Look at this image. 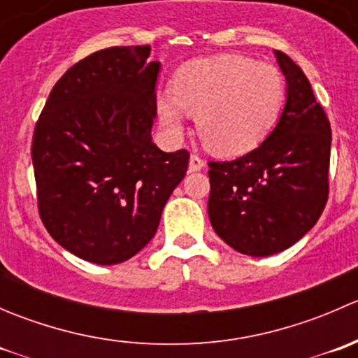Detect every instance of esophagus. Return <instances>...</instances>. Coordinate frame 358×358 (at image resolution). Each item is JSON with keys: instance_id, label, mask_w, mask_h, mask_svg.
Listing matches in <instances>:
<instances>
[{"instance_id": "esophagus-1", "label": "esophagus", "mask_w": 358, "mask_h": 358, "mask_svg": "<svg viewBox=\"0 0 358 358\" xmlns=\"http://www.w3.org/2000/svg\"><path fill=\"white\" fill-rule=\"evenodd\" d=\"M204 166H206L204 159H201L199 156H196V154H194V156H190V161H189V171L190 173L201 171V169L204 168Z\"/></svg>"}]
</instances>
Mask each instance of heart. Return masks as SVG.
<instances>
[{
  "instance_id": "obj_1",
  "label": "heart",
  "mask_w": 358,
  "mask_h": 358,
  "mask_svg": "<svg viewBox=\"0 0 358 358\" xmlns=\"http://www.w3.org/2000/svg\"><path fill=\"white\" fill-rule=\"evenodd\" d=\"M284 103L279 69L241 55L185 64L171 92L157 96V115L169 135H180L185 110L196 114L202 142L220 156H243L266 138Z\"/></svg>"
}]
</instances>
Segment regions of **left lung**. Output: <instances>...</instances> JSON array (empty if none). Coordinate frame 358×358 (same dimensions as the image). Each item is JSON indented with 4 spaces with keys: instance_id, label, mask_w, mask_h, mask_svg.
Instances as JSON below:
<instances>
[{
    "instance_id": "left-lung-1",
    "label": "left lung",
    "mask_w": 358,
    "mask_h": 358,
    "mask_svg": "<svg viewBox=\"0 0 358 358\" xmlns=\"http://www.w3.org/2000/svg\"><path fill=\"white\" fill-rule=\"evenodd\" d=\"M286 78V103L265 142L246 156L209 162L208 213L220 239L248 256L298 243L322 215L329 192L331 124L310 81L273 50Z\"/></svg>"
}]
</instances>
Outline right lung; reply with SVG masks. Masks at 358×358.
I'll use <instances>...</instances> for the list:
<instances>
[{
    "mask_svg": "<svg viewBox=\"0 0 358 358\" xmlns=\"http://www.w3.org/2000/svg\"><path fill=\"white\" fill-rule=\"evenodd\" d=\"M150 46H114L72 66L53 86L32 138L39 215L78 258L117 265L157 232L189 152L152 142L161 62Z\"/></svg>",
    "mask_w": 358,
    "mask_h": 358,
    "instance_id": "1",
    "label": "right lung"
}]
</instances>
